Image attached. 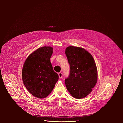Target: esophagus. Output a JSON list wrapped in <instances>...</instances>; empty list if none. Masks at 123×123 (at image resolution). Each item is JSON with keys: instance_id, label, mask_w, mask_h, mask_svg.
Returning <instances> with one entry per match:
<instances>
[{"instance_id": "34e87169", "label": "esophagus", "mask_w": 123, "mask_h": 123, "mask_svg": "<svg viewBox=\"0 0 123 123\" xmlns=\"http://www.w3.org/2000/svg\"><path fill=\"white\" fill-rule=\"evenodd\" d=\"M58 75H59V77L60 79L62 78V72H59L58 73Z\"/></svg>"}]
</instances>
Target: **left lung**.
I'll return each instance as SVG.
<instances>
[{
	"label": "left lung",
	"instance_id": "obj_1",
	"mask_svg": "<svg viewBox=\"0 0 123 123\" xmlns=\"http://www.w3.org/2000/svg\"><path fill=\"white\" fill-rule=\"evenodd\" d=\"M65 54L70 67L65 83L71 95L77 99L84 98L92 91L98 79L95 61L90 53L80 47L70 46Z\"/></svg>",
	"mask_w": 123,
	"mask_h": 123
}]
</instances>
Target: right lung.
<instances>
[{"label":"right lung","mask_w":123,"mask_h":123,"mask_svg":"<svg viewBox=\"0 0 123 123\" xmlns=\"http://www.w3.org/2000/svg\"><path fill=\"white\" fill-rule=\"evenodd\" d=\"M53 53L52 47H42L30 54L24 63L22 69L24 84L36 98L47 97L58 80L59 76L53 70L50 61Z\"/></svg>","instance_id":"add662e5"}]
</instances>
